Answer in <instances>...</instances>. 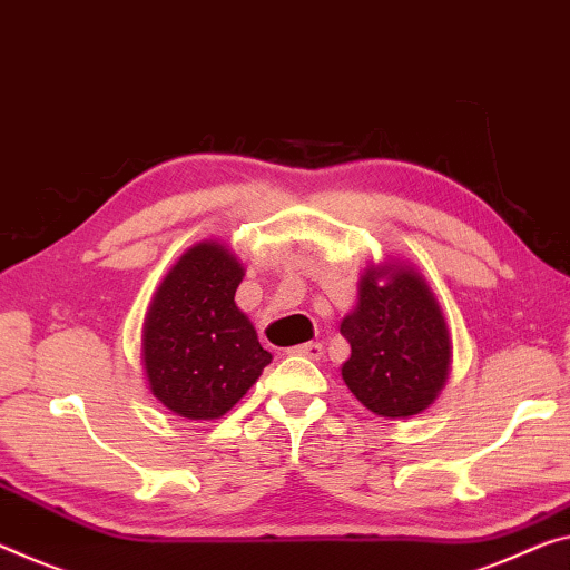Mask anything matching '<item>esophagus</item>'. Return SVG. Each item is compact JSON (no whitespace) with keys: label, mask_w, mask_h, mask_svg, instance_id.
I'll use <instances>...</instances> for the list:
<instances>
[{"label":"esophagus","mask_w":570,"mask_h":570,"mask_svg":"<svg viewBox=\"0 0 570 570\" xmlns=\"http://www.w3.org/2000/svg\"><path fill=\"white\" fill-rule=\"evenodd\" d=\"M291 352H293V354H297V356H305V358H318V356L323 354V346L318 344V341H308V344L293 346Z\"/></svg>","instance_id":"34e87169"}]
</instances>
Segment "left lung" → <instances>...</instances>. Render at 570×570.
I'll return each instance as SVG.
<instances>
[{
	"label": "left lung",
	"mask_w": 570,
	"mask_h": 570,
	"mask_svg": "<svg viewBox=\"0 0 570 570\" xmlns=\"http://www.w3.org/2000/svg\"><path fill=\"white\" fill-rule=\"evenodd\" d=\"M341 334L352 346L341 376L374 415H417L441 395L451 334L431 285L415 267L402 262L366 267L358 303L341 321Z\"/></svg>",
	"instance_id": "8db88e82"
}]
</instances>
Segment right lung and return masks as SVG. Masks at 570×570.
Returning <instances> with one entry per match:
<instances>
[{
  "label": "right lung",
  "mask_w": 570,
  "mask_h": 570,
  "mask_svg": "<svg viewBox=\"0 0 570 570\" xmlns=\"http://www.w3.org/2000/svg\"><path fill=\"white\" fill-rule=\"evenodd\" d=\"M242 262L222 242H200L163 277L142 326V366L170 413L216 420L259 380L273 354L236 308Z\"/></svg>",
  "instance_id": "1"
}]
</instances>
